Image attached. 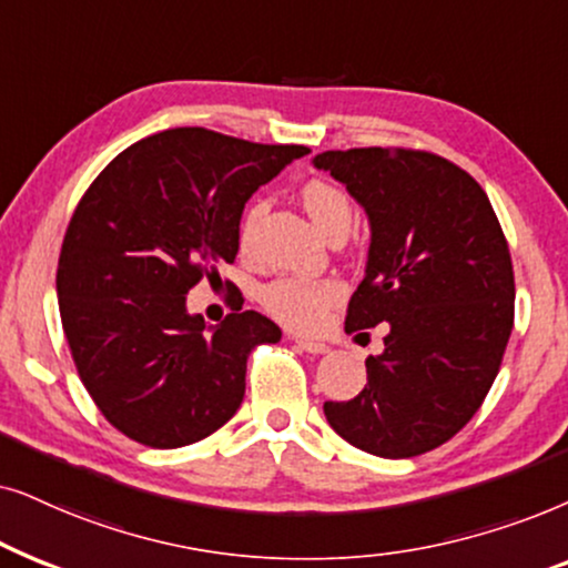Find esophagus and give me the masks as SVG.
<instances>
[{
	"label": "esophagus",
	"instance_id": "1",
	"mask_svg": "<svg viewBox=\"0 0 568 568\" xmlns=\"http://www.w3.org/2000/svg\"><path fill=\"white\" fill-rule=\"evenodd\" d=\"M293 345H296L298 351L312 353V355H322V353H327V351H329V345L316 343V339H304V337H296V339H293Z\"/></svg>",
	"mask_w": 568,
	"mask_h": 568
}]
</instances>
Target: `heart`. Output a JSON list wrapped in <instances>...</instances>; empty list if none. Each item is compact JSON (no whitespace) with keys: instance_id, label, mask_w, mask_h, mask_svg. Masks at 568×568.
<instances>
[{"instance_id":"1","label":"heart","mask_w":568,"mask_h":568,"mask_svg":"<svg viewBox=\"0 0 568 568\" xmlns=\"http://www.w3.org/2000/svg\"><path fill=\"white\" fill-rule=\"evenodd\" d=\"M301 202H304L308 217L316 229L327 239H345L353 225V205L347 194L332 181L314 179L301 189ZM264 215V202H254L246 207L239 225V246L248 252L254 244L256 225ZM343 296V285L332 277H277L262 285L256 301L272 320L285 324L296 332H316L327 320L329 308Z\"/></svg>"}]
</instances>
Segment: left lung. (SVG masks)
Wrapping results in <instances>:
<instances>
[{
	"label": "left lung",
	"instance_id": "1",
	"mask_svg": "<svg viewBox=\"0 0 568 568\" xmlns=\"http://www.w3.org/2000/svg\"><path fill=\"white\" fill-rule=\"evenodd\" d=\"M372 223L366 277L345 332L389 322L384 353L329 426L368 455L405 459L449 442L478 413L514 327V270L488 194L447 158L407 148L327 150ZM368 335V332H361Z\"/></svg>",
	"mask_w": 568,
	"mask_h": 568
}]
</instances>
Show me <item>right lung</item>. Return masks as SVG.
Masks as SVG:
<instances>
[{"label":"right lung","mask_w":568,"mask_h":568,"mask_svg":"<svg viewBox=\"0 0 568 568\" xmlns=\"http://www.w3.org/2000/svg\"><path fill=\"white\" fill-rule=\"evenodd\" d=\"M306 153L179 126L121 150L82 194L59 254V314L80 382L124 436L176 449L236 415L248 353L280 327L239 306L207 335L186 293L221 280L248 196Z\"/></svg>","instance_id":"right-lung-1"}]
</instances>
